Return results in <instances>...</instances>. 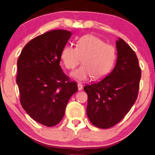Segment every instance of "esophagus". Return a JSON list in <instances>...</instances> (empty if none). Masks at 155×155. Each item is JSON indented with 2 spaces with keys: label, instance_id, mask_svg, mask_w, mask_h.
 Returning a JSON list of instances; mask_svg holds the SVG:
<instances>
[{
  "label": "esophagus",
  "instance_id": "34e87169",
  "mask_svg": "<svg viewBox=\"0 0 155 155\" xmlns=\"http://www.w3.org/2000/svg\"><path fill=\"white\" fill-rule=\"evenodd\" d=\"M78 90H82V84L81 83H78Z\"/></svg>",
  "mask_w": 155,
  "mask_h": 155
}]
</instances>
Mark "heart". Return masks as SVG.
<instances>
[{
    "label": "heart",
    "mask_w": 155,
    "mask_h": 155,
    "mask_svg": "<svg viewBox=\"0 0 155 155\" xmlns=\"http://www.w3.org/2000/svg\"><path fill=\"white\" fill-rule=\"evenodd\" d=\"M65 67L73 70L81 62L82 65L71 73L78 80H86L92 76L94 80L105 77L111 71L116 60V50L111 44L94 35L80 37L76 47L66 45L61 51Z\"/></svg>",
    "instance_id": "heart-1"
}]
</instances>
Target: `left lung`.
<instances>
[{"mask_svg": "<svg viewBox=\"0 0 155 155\" xmlns=\"http://www.w3.org/2000/svg\"><path fill=\"white\" fill-rule=\"evenodd\" d=\"M118 58L111 73L97 82L86 84L87 114L97 128L107 129L118 124L136 101L141 68L134 51L122 39L116 41Z\"/></svg>", "mask_w": 155, "mask_h": 155, "instance_id": "1", "label": "left lung"}]
</instances>
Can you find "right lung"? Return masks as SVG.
<instances>
[{
    "label": "right lung",
    "mask_w": 155,
    "mask_h": 155,
    "mask_svg": "<svg viewBox=\"0 0 155 155\" xmlns=\"http://www.w3.org/2000/svg\"><path fill=\"white\" fill-rule=\"evenodd\" d=\"M71 35L70 31L56 29L38 36L25 46L18 60L21 105L32 119L48 127L60 123L68 101L78 91L77 82L59 65Z\"/></svg>",
    "instance_id": "obj_1"
}]
</instances>
